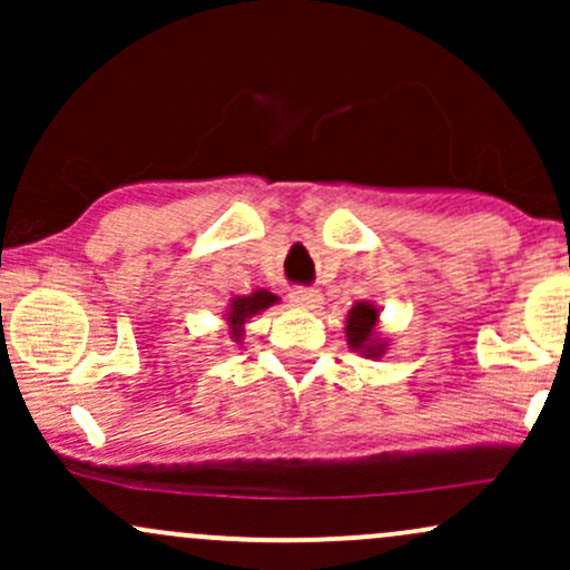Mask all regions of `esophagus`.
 Wrapping results in <instances>:
<instances>
[{
	"label": "esophagus",
	"instance_id": "1",
	"mask_svg": "<svg viewBox=\"0 0 570 570\" xmlns=\"http://www.w3.org/2000/svg\"><path fill=\"white\" fill-rule=\"evenodd\" d=\"M292 303L305 307V311H313V307L322 305V292L318 289H307V286H294L292 289Z\"/></svg>",
	"mask_w": 570,
	"mask_h": 570
}]
</instances>
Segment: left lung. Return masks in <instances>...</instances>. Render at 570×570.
I'll return each instance as SVG.
<instances>
[{
  "label": "left lung",
  "instance_id": "left-lung-1",
  "mask_svg": "<svg viewBox=\"0 0 570 570\" xmlns=\"http://www.w3.org/2000/svg\"><path fill=\"white\" fill-rule=\"evenodd\" d=\"M377 318H381V307L372 305L370 299L353 305L345 318V340L364 358H381L389 348V343L377 335Z\"/></svg>",
  "mask_w": 570,
  "mask_h": 570
}]
</instances>
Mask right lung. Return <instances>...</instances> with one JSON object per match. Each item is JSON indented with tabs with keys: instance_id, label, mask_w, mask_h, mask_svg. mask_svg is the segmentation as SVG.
<instances>
[{
	"instance_id": "1",
	"label": "right lung",
	"mask_w": 570,
	"mask_h": 570,
	"mask_svg": "<svg viewBox=\"0 0 570 570\" xmlns=\"http://www.w3.org/2000/svg\"><path fill=\"white\" fill-rule=\"evenodd\" d=\"M276 303H278V297L267 289H254L252 294H235L225 311L227 330H230V337L235 340V343H240V340H244L248 318L259 316V313L267 311V307L276 305Z\"/></svg>"
}]
</instances>
